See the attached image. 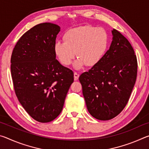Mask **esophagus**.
<instances>
[{"label":"esophagus","instance_id":"obj_1","mask_svg":"<svg viewBox=\"0 0 149 149\" xmlns=\"http://www.w3.org/2000/svg\"><path fill=\"white\" fill-rule=\"evenodd\" d=\"M79 77V75L77 74V72H74V79L75 80H77L78 78Z\"/></svg>","mask_w":149,"mask_h":149}]
</instances>
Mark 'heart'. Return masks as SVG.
I'll use <instances>...</instances> for the list:
<instances>
[{"instance_id": "heart-1", "label": "heart", "mask_w": 149, "mask_h": 149, "mask_svg": "<svg viewBox=\"0 0 149 149\" xmlns=\"http://www.w3.org/2000/svg\"><path fill=\"white\" fill-rule=\"evenodd\" d=\"M64 42L54 45V52L60 62L64 65L72 64L75 56L79 57L74 66L79 70L87 64L94 66L99 64L107 52L109 37L102 27L85 26L68 31L64 35Z\"/></svg>"}]
</instances>
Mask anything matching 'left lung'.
<instances>
[{
    "label": "left lung",
    "mask_w": 149,
    "mask_h": 149,
    "mask_svg": "<svg viewBox=\"0 0 149 149\" xmlns=\"http://www.w3.org/2000/svg\"><path fill=\"white\" fill-rule=\"evenodd\" d=\"M112 33V41L102 60L79 78L87 110L99 120H111L122 112L137 78V57L132 46L116 29Z\"/></svg>",
    "instance_id": "obj_1"
}]
</instances>
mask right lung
<instances>
[{
    "label": "right lung",
    "instance_id": "obj_1",
    "mask_svg": "<svg viewBox=\"0 0 149 149\" xmlns=\"http://www.w3.org/2000/svg\"><path fill=\"white\" fill-rule=\"evenodd\" d=\"M60 26L42 23L20 37L11 56V74L19 102L31 118L41 123L61 113L72 70L56 59L54 45Z\"/></svg>",
    "mask_w": 149,
    "mask_h": 149
}]
</instances>
